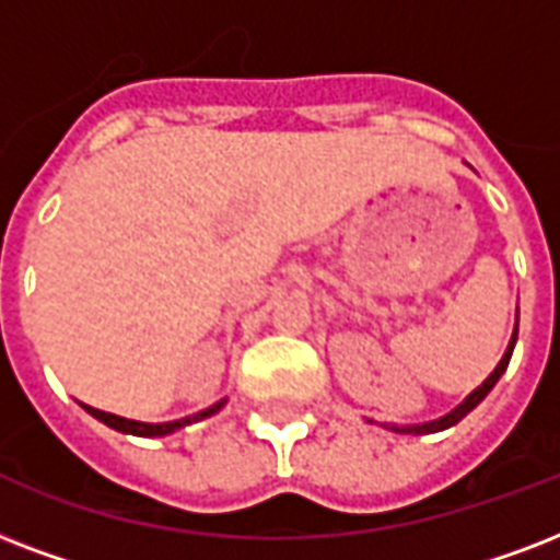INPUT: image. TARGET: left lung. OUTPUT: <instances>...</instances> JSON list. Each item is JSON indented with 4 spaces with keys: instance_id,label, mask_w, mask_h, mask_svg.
I'll use <instances>...</instances> for the list:
<instances>
[{
    "instance_id": "obj_1",
    "label": "left lung",
    "mask_w": 560,
    "mask_h": 560,
    "mask_svg": "<svg viewBox=\"0 0 560 560\" xmlns=\"http://www.w3.org/2000/svg\"><path fill=\"white\" fill-rule=\"evenodd\" d=\"M514 345H517V324H514V336H511L509 348H505V353H502L500 365L493 368V374L488 376V380H485V383L479 385V388H476V392L467 394L465 400L458 402L456 409H453V411H446L444 418L429 420V423H415V427H394V423H392V427H388V429H394V432H406V435H429V432H441V429L456 427L458 420L467 418V415H470V411H474L476 406H479V402L485 400V397H488V392H491L493 385L500 383V376L505 374V368H509L511 353H514Z\"/></svg>"
}]
</instances>
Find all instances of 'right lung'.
<instances>
[{
    "label": "right lung",
    "mask_w": 560,
    "mask_h": 560,
    "mask_svg": "<svg viewBox=\"0 0 560 560\" xmlns=\"http://www.w3.org/2000/svg\"><path fill=\"white\" fill-rule=\"evenodd\" d=\"M81 406H84L95 420H102V423H107V427L116 429V432H125V435H140V438H160V435H168V432H175V429H184L189 427V423H198V420L210 418V415H215V411L224 406V400L212 402L210 409L195 411V415H189V418L168 420V423H142V420H128V418H119V415H110V411L93 409V406H86V402H81Z\"/></svg>",
    "instance_id": "1"
}]
</instances>
